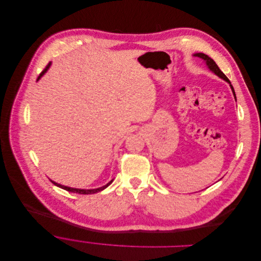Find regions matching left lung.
<instances>
[{"instance_id": "obj_1", "label": "left lung", "mask_w": 261, "mask_h": 261, "mask_svg": "<svg viewBox=\"0 0 261 261\" xmlns=\"http://www.w3.org/2000/svg\"><path fill=\"white\" fill-rule=\"evenodd\" d=\"M193 57H196V58H199L200 60H202V61L205 63V65L207 66V68H209L210 71H212L214 74H216V75H217L218 77H220L221 79H223V80H225L226 82H228V83H229V86H230V88H231V90H232V93H233V95H234V98L237 99V97H236V92H234V89H233V87H232L230 81L228 80V78L223 74V72L219 69V67L216 65V63H215L210 57H207V56L204 55V54H194Z\"/></svg>"}]
</instances>
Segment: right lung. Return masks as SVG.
<instances>
[{"label":"right lung","instance_id":"1","mask_svg":"<svg viewBox=\"0 0 261 261\" xmlns=\"http://www.w3.org/2000/svg\"><path fill=\"white\" fill-rule=\"evenodd\" d=\"M50 65H51V63H49L47 66H46V68L42 71V73L39 75V77H38V79H37V81L47 72V70L49 69V67H50ZM52 183H54L55 185H57L58 187H61V188H63V189H65V190H67V191H70V192H74V193H79V194H92V193H96V192H99V191H101V190H103L105 188H107L112 182H113V179L109 182V183H107L106 185H103V186H101V187H98V188H95V189H79V188H72V187H68V186H64V185H61V184H59V183H57V182H55V181H52V180H50Z\"/></svg>","mask_w":261,"mask_h":261}]
</instances>
